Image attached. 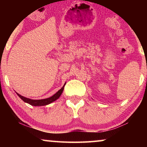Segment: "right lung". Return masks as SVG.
Wrapping results in <instances>:
<instances>
[{"label":"right lung","mask_w":147,"mask_h":147,"mask_svg":"<svg viewBox=\"0 0 147 147\" xmlns=\"http://www.w3.org/2000/svg\"><path fill=\"white\" fill-rule=\"evenodd\" d=\"M65 84H64V86L62 87L61 89H60L59 91H57L56 93L53 95L51 97L45 98V99H41V100H32L30 99V98L24 97V96L20 95L19 94L17 93V94L19 96V97L21 98V100H23V101H24L26 103L30 104V105L33 106H46L48 105V104L52 103V102H55V100H57L58 98L60 97V96L61 95L62 92L63 91L64 89V86H65Z\"/></svg>","instance_id":"add662e5"}]
</instances>
